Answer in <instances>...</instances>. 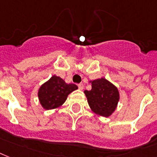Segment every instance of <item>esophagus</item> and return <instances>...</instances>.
I'll use <instances>...</instances> for the list:
<instances>
[{
    "instance_id": "obj_1",
    "label": "esophagus",
    "mask_w": 157,
    "mask_h": 157,
    "mask_svg": "<svg viewBox=\"0 0 157 157\" xmlns=\"http://www.w3.org/2000/svg\"><path fill=\"white\" fill-rule=\"evenodd\" d=\"M78 89L79 90L83 89V84L82 83H79V84L78 85Z\"/></svg>"
}]
</instances>
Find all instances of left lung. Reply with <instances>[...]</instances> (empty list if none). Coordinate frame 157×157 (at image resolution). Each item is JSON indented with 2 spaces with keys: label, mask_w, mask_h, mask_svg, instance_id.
I'll list each match as a JSON object with an SVG mask.
<instances>
[{
  "label": "left lung",
  "mask_w": 157,
  "mask_h": 157,
  "mask_svg": "<svg viewBox=\"0 0 157 157\" xmlns=\"http://www.w3.org/2000/svg\"><path fill=\"white\" fill-rule=\"evenodd\" d=\"M90 82L92 89L84 91L90 108L97 115L109 117L115 110L120 100L118 88L104 78Z\"/></svg>",
  "instance_id": "8db88e82"
}]
</instances>
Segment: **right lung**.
I'll use <instances>...</instances> for the list:
<instances>
[{"instance_id": "right-lung-1", "label": "right lung", "mask_w": 157, "mask_h": 157, "mask_svg": "<svg viewBox=\"0 0 157 157\" xmlns=\"http://www.w3.org/2000/svg\"><path fill=\"white\" fill-rule=\"evenodd\" d=\"M77 85L66 83L61 78L53 75L38 90V99L45 110L59 107L67 99L70 93L77 90Z\"/></svg>"}]
</instances>
